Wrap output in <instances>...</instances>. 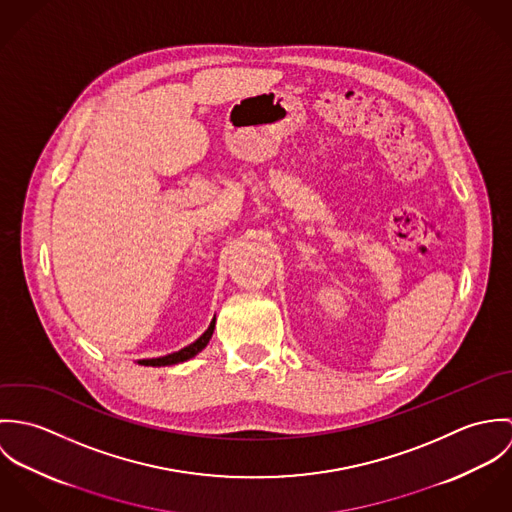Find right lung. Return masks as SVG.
Returning <instances> with one entry per match:
<instances>
[{"label": "right lung", "mask_w": 512, "mask_h": 512, "mask_svg": "<svg viewBox=\"0 0 512 512\" xmlns=\"http://www.w3.org/2000/svg\"><path fill=\"white\" fill-rule=\"evenodd\" d=\"M215 321L217 319H213L211 321V325H209V329L195 341V343H191L189 347H185V349H181V351H177V353H171V355H165V357H157V359H142V361H138V365L144 366H167V365H177V363H185V361H189V359H193L197 353H201L205 347H207V343L211 341V337H213V331H215Z\"/></svg>", "instance_id": "add662e5"}]
</instances>
